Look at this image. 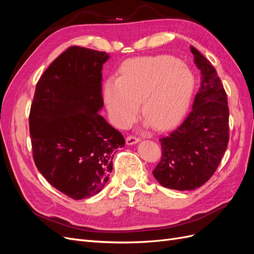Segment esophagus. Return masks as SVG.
Segmentation results:
<instances>
[{
    "label": "esophagus",
    "mask_w": 254,
    "mask_h": 254,
    "mask_svg": "<svg viewBox=\"0 0 254 254\" xmlns=\"http://www.w3.org/2000/svg\"><path fill=\"white\" fill-rule=\"evenodd\" d=\"M140 141L141 140L139 139V137H135L133 135H129V136H127V139H126V144L127 145H134L136 143H139Z\"/></svg>",
    "instance_id": "1"
}]
</instances>
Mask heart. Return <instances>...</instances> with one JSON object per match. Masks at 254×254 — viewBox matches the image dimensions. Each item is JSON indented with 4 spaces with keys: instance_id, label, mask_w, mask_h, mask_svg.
<instances>
[{
    "instance_id": "1",
    "label": "heart",
    "mask_w": 254,
    "mask_h": 254,
    "mask_svg": "<svg viewBox=\"0 0 254 254\" xmlns=\"http://www.w3.org/2000/svg\"><path fill=\"white\" fill-rule=\"evenodd\" d=\"M195 75L173 56L137 57L125 61L119 78H108L103 94L113 124L126 128L139 112L144 125L157 129L175 126L187 114L193 97Z\"/></svg>"
}]
</instances>
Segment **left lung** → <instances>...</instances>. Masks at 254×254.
Instances as JSON below:
<instances>
[{"label": "left lung", "instance_id": "1", "mask_svg": "<svg viewBox=\"0 0 254 254\" xmlns=\"http://www.w3.org/2000/svg\"><path fill=\"white\" fill-rule=\"evenodd\" d=\"M201 82L187 119L160 139L162 158L152 171L161 186L178 190L201 187L218 167L229 142V108L217 72L190 47Z\"/></svg>", "mask_w": 254, "mask_h": 254}]
</instances>
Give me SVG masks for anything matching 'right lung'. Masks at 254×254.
Here are the masks:
<instances>
[{
    "instance_id": "obj_1",
    "label": "right lung",
    "mask_w": 254,
    "mask_h": 254,
    "mask_svg": "<svg viewBox=\"0 0 254 254\" xmlns=\"http://www.w3.org/2000/svg\"><path fill=\"white\" fill-rule=\"evenodd\" d=\"M106 52L71 47L37 82L29 133L38 171L75 200L101 191L112 159L124 147L122 133L98 112L104 107L102 68Z\"/></svg>"
}]
</instances>
